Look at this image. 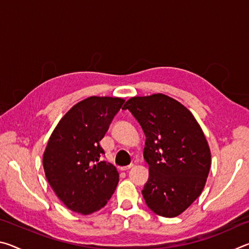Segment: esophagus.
Masks as SVG:
<instances>
[{"mask_svg":"<svg viewBox=\"0 0 249 249\" xmlns=\"http://www.w3.org/2000/svg\"><path fill=\"white\" fill-rule=\"evenodd\" d=\"M133 167H134L133 163H130V165H128V166L122 167V168H121V170H122V171H127V170H129V169H130V168H133Z\"/></svg>","mask_w":249,"mask_h":249,"instance_id":"34e87169","label":"esophagus"}]
</instances>
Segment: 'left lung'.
I'll list each match as a JSON object with an SVG mask.
<instances>
[{
	"label": "left lung",
	"mask_w": 249,
	"mask_h": 249,
	"mask_svg": "<svg viewBox=\"0 0 249 249\" xmlns=\"http://www.w3.org/2000/svg\"><path fill=\"white\" fill-rule=\"evenodd\" d=\"M123 108L132 112L146 136V204L160 216L180 215L199 197L209 176L211 150L203 130L184 105L162 93L134 96Z\"/></svg>",
	"instance_id": "1"
}]
</instances>
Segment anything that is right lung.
I'll return each instance as SVG.
<instances>
[{"label": "right lung", "instance_id": "obj_1", "mask_svg": "<svg viewBox=\"0 0 249 249\" xmlns=\"http://www.w3.org/2000/svg\"><path fill=\"white\" fill-rule=\"evenodd\" d=\"M124 99L90 96L59 121L43 155L46 178L69 210L89 215L105 206L119 183V172L100 161V141Z\"/></svg>", "mask_w": 249, "mask_h": 249}]
</instances>
